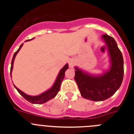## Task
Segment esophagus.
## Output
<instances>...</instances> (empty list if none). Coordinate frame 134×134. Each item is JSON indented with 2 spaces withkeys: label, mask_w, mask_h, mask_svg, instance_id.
<instances>
[{
  "label": "esophagus",
  "mask_w": 134,
  "mask_h": 134,
  "mask_svg": "<svg viewBox=\"0 0 134 134\" xmlns=\"http://www.w3.org/2000/svg\"><path fill=\"white\" fill-rule=\"evenodd\" d=\"M68 64H69L70 68H73L74 64H75V60H74V59H70L69 60V62H68Z\"/></svg>",
  "instance_id": "obj_1"
}]
</instances>
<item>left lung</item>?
<instances>
[{"instance_id":"1","label":"left lung","mask_w":134,"mask_h":134,"mask_svg":"<svg viewBox=\"0 0 134 134\" xmlns=\"http://www.w3.org/2000/svg\"><path fill=\"white\" fill-rule=\"evenodd\" d=\"M102 38L108 48L109 70L97 76L75 67L74 80L80 94L85 99L94 101H102L111 97L119 89L124 78V59L116 41L107 34L103 35Z\"/></svg>"}]
</instances>
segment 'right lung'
Here are the masks:
<instances>
[{
	"label": "right lung",
	"instance_id": "add662e5",
	"mask_svg": "<svg viewBox=\"0 0 134 134\" xmlns=\"http://www.w3.org/2000/svg\"><path fill=\"white\" fill-rule=\"evenodd\" d=\"M29 40H27V41H29ZM23 45V43H22V44L20 46L18 50L16 51V52L14 54L13 57V59H12V62H11V67H10V76H11V72H12V70H13V63H14V60H15V56H16V55L17 54V53L19 52V51L20 50V49L22 48ZM68 64H66L64 66L63 68H62L61 70L60 71V72H59L58 75V76H57L56 80H55V82H54L52 87L49 88V90H48V91H46V92H44V93H41V94H39V95H37V96L28 95V94L23 93V91H21V90L19 89L18 88H16L15 85H14V86H15V88L17 90V91L19 93V94H21V95L22 96L24 99H25L27 101H29V102L34 104L44 103L47 102V101L49 100L50 99L55 97V96H56V94H58V91H60V85H61L62 82L64 78L65 72H66V70L68 69Z\"/></svg>",
	"mask_w": 134,
	"mask_h": 134
}]
</instances>
